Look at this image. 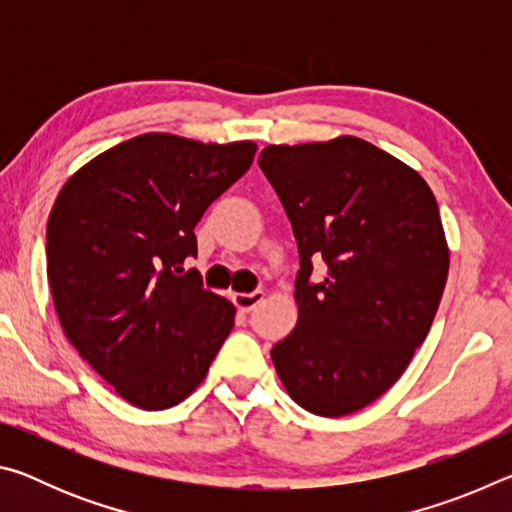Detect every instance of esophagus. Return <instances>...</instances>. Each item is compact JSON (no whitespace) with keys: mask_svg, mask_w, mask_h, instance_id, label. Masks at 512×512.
<instances>
[{"mask_svg":"<svg viewBox=\"0 0 512 512\" xmlns=\"http://www.w3.org/2000/svg\"><path fill=\"white\" fill-rule=\"evenodd\" d=\"M262 300H264V293H262V291H255V293H235V296H232V302H235V307H237L239 311L255 309Z\"/></svg>","mask_w":512,"mask_h":512,"instance_id":"obj_1","label":"esophagus"}]
</instances>
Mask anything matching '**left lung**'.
Returning a JSON list of instances; mask_svg holds the SVG:
<instances>
[{
	"mask_svg": "<svg viewBox=\"0 0 512 512\" xmlns=\"http://www.w3.org/2000/svg\"><path fill=\"white\" fill-rule=\"evenodd\" d=\"M259 167L300 250L298 323L271 350L309 413L341 418L384 395L427 339L449 273L436 196L418 171L361 137L268 144ZM314 261L326 275L310 280Z\"/></svg>",
	"mask_w": 512,
	"mask_h": 512,
	"instance_id": "8db88e82",
	"label": "left lung"
}]
</instances>
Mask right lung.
Instances as JSON below:
<instances>
[{
  "label": "right lung",
  "mask_w": 512,
  "mask_h": 512,
  "mask_svg": "<svg viewBox=\"0 0 512 512\" xmlns=\"http://www.w3.org/2000/svg\"><path fill=\"white\" fill-rule=\"evenodd\" d=\"M257 144L144 133L72 173L47 221V277L67 341L144 411L187 400L235 325L203 289L194 228L244 176Z\"/></svg>",
  "instance_id": "right-lung-1"
}]
</instances>
